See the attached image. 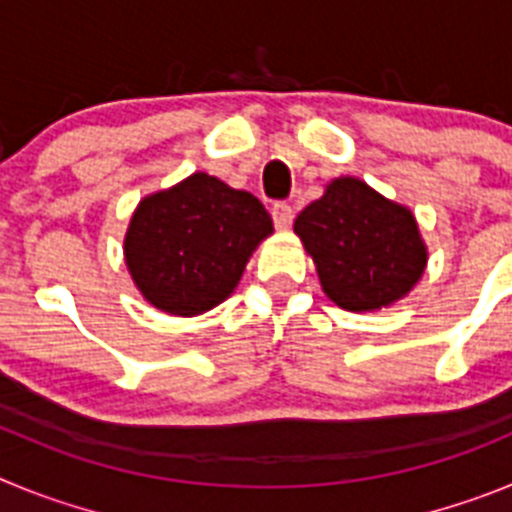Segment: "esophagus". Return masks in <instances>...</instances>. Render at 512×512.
I'll use <instances>...</instances> for the list:
<instances>
[{
  "label": "esophagus",
  "instance_id": "esophagus-1",
  "mask_svg": "<svg viewBox=\"0 0 512 512\" xmlns=\"http://www.w3.org/2000/svg\"><path fill=\"white\" fill-rule=\"evenodd\" d=\"M271 217H274V225H277V228H289L295 212H292V207H289L287 202H274V205H271Z\"/></svg>",
  "mask_w": 512,
  "mask_h": 512
}]
</instances>
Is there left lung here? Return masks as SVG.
I'll list each match as a JSON object with an SVG mask.
<instances>
[{
  "label": "left lung",
  "mask_w": 512,
  "mask_h": 512,
  "mask_svg": "<svg viewBox=\"0 0 512 512\" xmlns=\"http://www.w3.org/2000/svg\"><path fill=\"white\" fill-rule=\"evenodd\" d=\"M295 233L343 310H379L405 297L425 269L413 212L359 179H336L297 215Z\"/></svg>",
  "instance_id": "8db88e82"
}]
</instances>
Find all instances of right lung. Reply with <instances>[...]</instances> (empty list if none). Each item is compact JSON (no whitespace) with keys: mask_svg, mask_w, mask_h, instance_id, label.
<instances>
[{"mask_svg":"<svg viewBox=\"0 0 512 512\" xmlns=\"http://www.w3.org/2000/svg\"><path fill=\"white\" fill-rule=\"evenodd\" d=\"M271 230L269 212L253 194L192 174L140 202L125 235V261L151 305L200 315L233 292Z\"/></svg>","mask_w":512,"mask_h":512,"instance_id":"1","label":"right lung"}]
</instances>
